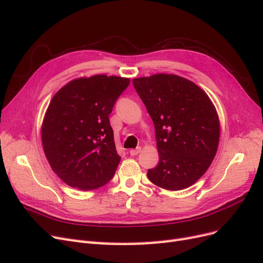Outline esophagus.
<instances>
[{
	"label": "esophagus",
	"instance_id": "34e87169",
	"mask_svg": "<svg viewBox=\"0 0 263 263\" xmlns=\"http://www.w3.org/2000/svg\"><path fill=\"white\" fill-rule=\"evenodd\" d=\"M140 151H141V148L138 147L136 149H130L129 150V154H130V156H136V155H138L140 153Z\"/></svg>",
	"mask_w": 263,
	"mask_h": 263
}]
</instances>
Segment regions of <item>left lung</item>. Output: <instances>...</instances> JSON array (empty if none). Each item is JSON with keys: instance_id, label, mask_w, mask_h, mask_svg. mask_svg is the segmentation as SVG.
Returning a JSON list of instances; mask_svg holds the SVG:
<instances>
[{"instance_id": "left-lung-1", "label": "left lung", "mask_w": 263, "mask_h": 263, "mask_svg": "<svg viewBox=\"0 0 263 263\" xmlns=\"http://www.w3.org/2000/svg\"><path fill=\"white\" fill-rule=\"evenodd\" d=\"M153 119L159 163L148 170L159 187L180 191L208 171L217 153L220 125L212 100L194 82L177 74L133 79Z\"/></svg>"}]
</instances>
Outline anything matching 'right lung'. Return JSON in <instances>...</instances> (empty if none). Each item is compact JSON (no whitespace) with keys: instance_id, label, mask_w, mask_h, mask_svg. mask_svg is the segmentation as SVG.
Returning <instances> with one entry per match:
<instances>
[{"instance_id":"1","label":"right lung","mask_w":263,"mask_h":263,"mask_svg":"<svg viewBox=\"0 0 263 263\" xmlns=\"http://www.w3.org/2000/svg\"><path fill=\"white\" fill-rule=\"evenodd\" d=\"M128 78L95 74L68 82L53 95L42 124V142L51 169L71 187L97 190L121 161L108 115Z\"/></svg>"}]
</instances>
